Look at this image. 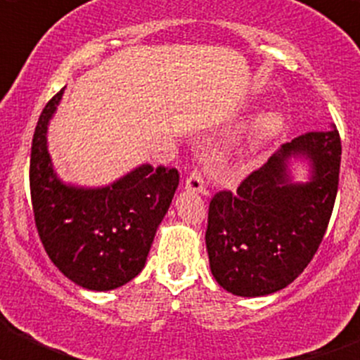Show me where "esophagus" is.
I'll list each match as a JSON object with an SVG mask.
<instances>
[{"label":"esophagus","mask_w":360,"mask_h":360,"mask_svg":"<svg viewBox=\"0 0 360 360\" xmlns=\"http://www.w3.org/2000/svg\"><path fill=\"white\" fill-rule=\"evenodd\" d=\"M186 189L193 191V193H203L205 191V180H203V173L196 167L189 173L186 180Z\"/></svg>","instance_id":"34e87169"}]
</instances>
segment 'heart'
I'll return each mask as SVG.
<instances>
[{
  "instance_id": "b5f03b06",
  "label": "heart",
  "mask_w": 360,
  "mask_h": 360,
  "mask_svg": "<svg viewBox=\"0 0 360 360\" xmlns=\"http://www.w3.org/2000/svg\"><path fill=\"white\" fill-rule=\"evenodd\" d=\"M281 128V117L278 113H263L252 122V128L249 131V148L256 149L266 142L276 131Z\"/></svg>"
}]
</instances>
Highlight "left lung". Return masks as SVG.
Returning <instances> with one entry per match:
<instances>
[{"label": "left lung", "mask_w": 360, "mask_h": 360, "mask_svg": "<svg viewBox=\"0 0 360 360\" xmlns=\"http://www.w3.org/2000/svg\"><path fill=\"white\" fill-rule=\"evenodd\" d=\"M341 153L335 128L303 133L247 174L236 193L212 196L205 243L219 287L243 297L274 294L307 269L332 216ZM297 154L314 167L307 184H292L286 173Z\"/></svg>", "instance_id": "left-lung-1"}]
</instances>
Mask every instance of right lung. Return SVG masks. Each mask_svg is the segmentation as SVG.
<instances>
[{"label":"right lung","instance_id":"1","mask_svg":"<svg viewBox=\"0 0 360 360\" xmlns=\"http://www.w3.org/2000/svg\"><path fill=\"white\" fill-rule=\"evenodd\" d=\"M63 91L43 108L32 139L30 198L37 234L66 278L90 290H111L144 269L180 174L174 167L146 164L103 189L59 182L46 151V126Z\"/></svg>","mask_w":360,"mask_h":360}]
</instances>
